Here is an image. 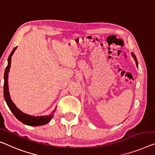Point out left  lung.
<instances>
[{
  "instance_id": "1",
  "label": "left lung",
  "mask_w": 155,
  "mask_h": 155,
  "mask_svg": "<svg viewBox=\"0 0 155 155\" xmlns=\"http://www.w3.org/2000/svg\"><path fill=\"white\" fill-rule=\"evenodd\" d=\"M132 55L133 58H134V60H135V62H136V64H137V66H138V61H137V58H136L135 54H134V53H132Z\"/></svg>"
}]
</instances>
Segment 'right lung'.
Masks as SVG:
<instances>
[{"label":"right lung","instance_id":"1","mask_svg":"<svg viewBox=\"0 0 155 155\" xmlns=\"http://www.w3.org/2000/svg\"><path fill=\"white\" fill-rule=\"evenodd\" d=\"M15 47L12 50V53L9 54L8 61V64L7 66L5 68V74H4V86H3V94H4V97L5 101L7 104H8V107L10 109V111L13 113V114L15 116V117L18 119V120L21 121V123H23V124L27 125H30V126H39V125H43L46 124L49 122L50 120H51V118L53 117L54 113L56 109H54V110L52 111L51 114H50L48 116H33L28 115V114H26L23 113L19 110L17 107H16L15 104L13 103V102L12 101L10 98V96H9V89H8V73L9 71V68H10L11 66V58L12 54H14V51L16 49Z\"/></svg>","mask_w":155,"mask_h":155}]
</instances>
